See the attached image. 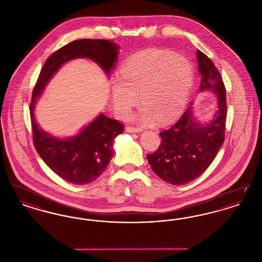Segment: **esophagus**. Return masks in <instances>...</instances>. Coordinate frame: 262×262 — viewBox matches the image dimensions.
Segmentation results:
<instances>
[{
	"instance_id": "34e87169",
	"label": "esophagus",
	"mask_w": 262,
	"mask_h": 262,
	"mask_svg": "<svg viewBox=\"0 0 262 262\" xmlns=\"http://www.w3.org/2000/svg\"><path fill=\"white\" fill-rule=\"evenodd\" d=\"M125 132L126 133H130V134H133V133H141L142 128H140V127H133V126H126L125 127Z\"/></svg>"
}]
</instances>
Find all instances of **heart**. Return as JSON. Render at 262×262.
<instances>
[{
  "label": "heart",
  "mask_w": 262,
  "mask_h": 262,
  "mask_svg": "<svg viewBox=\"0 0 262 262\" xmlns=\"http://www.w3.org/2000/svg\"><path fill=\"white\" fill-rule=\"evenodd\" d=\"M119 80L110 88V102L118 116L124 117L139 102L137 117L145 125H167L187 105L194 79L190 62L183 56L161 51L139 53L121 67Z\"/></svg>",
  "instance_id": "heart-1"
}]
</instances>
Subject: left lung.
Segmentation results:
<instances>
[{
  "label": "left lung",
  "mask_w": 262,
  "mask_h": 262,
  "mask_svg": "<svg viewBox=\"0 0 262 262\" xmlns=\"http://www.w3.org/2000/svg\"><path fill=\"white\" fill-rule=\"evenodd\" d=\"M200 75L199 92L215 94L216 110L208 122L194 116L193 103L172 127L160 133L158 150L147 155L152 171L174 186L187 184L199 178L211 164L224 142L227 115L226 90L222 77L211 60L196 50Z\"/></svg>",
  "instance_id": "8db88e82"
}]
</instances>
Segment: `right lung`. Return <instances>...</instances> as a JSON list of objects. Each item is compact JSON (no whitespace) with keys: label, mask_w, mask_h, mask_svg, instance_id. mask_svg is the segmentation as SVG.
Wrapping results in <instances>:
<instances>
[{"label":"right lung","mask_w":262,"mask_h":262,"mask_svg":"<svg viewBox=\"0 0 262 262\" xmlns=\"http://www.w3.org/2000/svg\"><path fill=\"white\" fill-rule=\"evenodd\" d=\"M120 46L109 40L79 39L51 55L44 63L32 92L30 117L35 149L51 170L64 181L84 185L96 180L112 159L115 138L124 126L103 113L70 137L53 136L41 128L35 118V105L51 78L66 62L88 59L97 63L107 75L115 69Z\"/></svg>","instance_id":"obj_1"}]
</instances>
